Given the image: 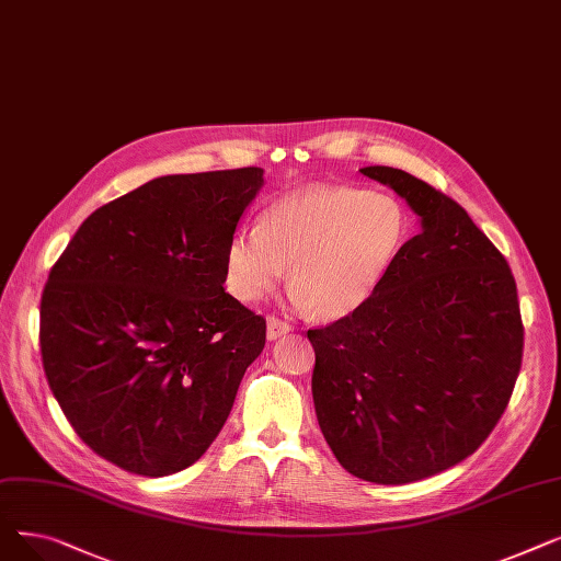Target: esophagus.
I'll list each match as a JSON object with an SVG mask.
<instances>
[{
	"label": "esophagus",
	"mask_w": 561,
	"mask_h": 561,
	"mask_svg": "<svg viewBox=\"0 0 561 561\" xmlns=\"http://www.w3.org/2000/svg\"><path fill=\"white\" fill-rule=\"evenodd\" d=\"M288 332H290V325H288L286 320H282L277 316H268V328H265V334H268L271 341H275V339H279V336H284Z\"/></svg>",
	"instance_id": "obj_1"
}]
</instances>
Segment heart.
<instances>
[{
    "label": "heart",
    "mask_w": 561,
    "mask_h": 561,
    "mask_svg": "<svg viewBox=\"0 0 561 561\" xmlns=\"http://www.w3.org/2000/svg\"><path fill=\"white\" fill-rule=\"evenodd\" d=\"M409 233L387 193L309 186L265 206L256 229L236 231L225 250V284L256 302L288 268L293 300L320 320L359 311L385 284Z\"/></svg>",
    "instance_id": "heart-1"
}]
</instances>
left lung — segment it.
Masks as SVG:
<instances>
[{
	"label": "left lung",
	"instance_id": "1",
	"mask_svg": "<svg viewBox=\"0 0 561 561\" xmlns=\"http://www.w3.org/2000/svg\"><path fill=\"white\" fill-rule=\"evenodd\" d=\"M362 172L421 216L385 284L309 330L318 425L339 463L409 484L473 455L510 404L523 320L507 259L453 197L389 165Z\"/></svg>",
	"mask_w": 561,
	"mask_h": 561
}]
</instances>
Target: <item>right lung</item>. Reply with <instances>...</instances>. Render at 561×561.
<instances>
[{
	"label": "right lung",
	"mask_w": 561,
	"mask_h": 561,
	"mask_svg": "<svg viewBox=\"0 0 561 561\" xmlns=\"http://www.w3.org/2000/svg\"><path fill=\"white\" fill-rule=\"evenodd\" d=\"M261 168L168 174L88 216L51 265L41 355L83 444L145 478L222 430L265 320L225 293V250Z\"/></svg>",
	"instance_id": "obj_1"
}]
</instances>
